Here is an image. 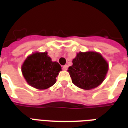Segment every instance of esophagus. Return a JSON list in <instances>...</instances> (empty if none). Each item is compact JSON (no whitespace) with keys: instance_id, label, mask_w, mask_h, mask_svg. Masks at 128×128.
Listing matches in <instances>:
<instances>
[{"instance_id":"1","label":"esophagus","mask_w":128,"mask_h":128,"mask_svg":"<svg viewBox=\"0 0 128 128\" xmlns=\"http://www.w3.org/2000/svg\"><path fill=\"white\" fill-rule=\"evenodd\" d=\"M62 68L64 70H67L68 69V66H67V65H64V66H62Z\"/></svg>"}]
</instances>
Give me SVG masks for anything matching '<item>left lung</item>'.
<instances>
[{"label": "left lung", "mask_w": 128, "mask_h": 128, "mask_svg": "<svg viewBox=\"0 0 128 128\" xmlns=\"http://www.w3.org/2000/svg\"><path fill=\"white\" fill-rule=\"evenodd\" d=\"M108 70V64L102 55L89 51L78 53L68 71L75 86L84 90H90L103 82Z\"/></svg>", "instance_id": "obj_1"}]
</instances>
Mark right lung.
Returning <instances> with one entry per match:
<instances>
[{
    "label": "right lung",
    "instance_id": "add662e5",
    "mask_svg": "<svg viewBox=\"0 0 128 128\" xmlns=\"http://www.w3.org/2000/svg\"><path fill=\"white\" fill-rule=\"evenodd\" d=\"M61 70V66L57 62L51 61L46 52L33 53L22 66V72L27 83L40 90L53 86Z\"/></svg>",
    "mask_w": 128,
    "mask_h": 128
}]
</instances>
